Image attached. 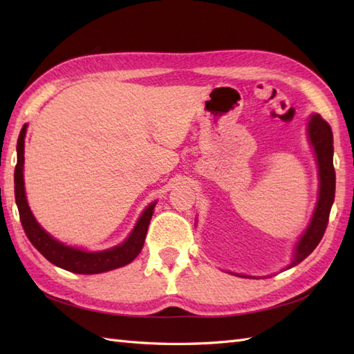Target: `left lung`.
Segmentation results:
<instances>
[{"label": "left lung", "mask_w": 354, "mask_h": 354, "mask_svg": "<svg viewBox=\"0 0 354 354\" xmlns=\"http://www.w3.org/2000/svg\"><path fill=\"white\" fill-rule=\"evenodd\" d=\"M309 138L317 153L318 171H319V199L317 208L312 217L309 228L306 230L303 237L295 248V255L290 265L286 269H290L301 263L307 255H310L315 248L321 242L324 236L330 209H332L335 201V187H336V175L333 167V133L332 127L321 115L315 114L309 120Z\"/></svg>", "instance_id": "8db88e82"}]
</instances>
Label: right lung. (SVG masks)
Returning <instances> with one entry per match:
<instances>
[{
  "label": "right lung",
  "mask_w": 354,
  "mask_h": 354,
  "mask_svg": "<svg viewBox=\"0 0 354 354\" xmlns=\"http://www.w3.org/2000/svg\"><path fill=\"white\" fill-rule=\"evenodd\" d=\"M26 124L22 126L19 132L17 152L18 161L15 167V199H17L19 219L26 236L30 242L39 251L45 259L53 265L70 270L74 274H100L108 270L122 268L131 263L141 252L145 239L147 234V228L150 219H152L153 208L156 202L150 204L145 213L141 214L137 225H135L131 236L127 237L124 243L118 245L112 250L100 252H86L80 251L77 248L65 246L64 243L53 239L48 232H45L39 223L36 222L32 212H30L26 192H24V178H22V167H24V137H26Z\"/></svg>",
  "instance_id": "1"
}]
</instances>
